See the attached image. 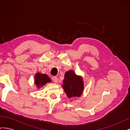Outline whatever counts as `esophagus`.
<instances>
[{
    "instance_id": "34e87169",
    "label": "esophagus",
    "mask_w": 130,
    "mask_h": 130,
    "mask_svg": "<svg viewBox=\"0 0 130 130\" xmlns=\"http://www.w3.org/2000/svg\"><path fill=\"white\" fill-rule=\"evenodd\" d=\"M52 80H53V81H54V82L55 84H57V82H58V78L56 77V76H54V77H53V78H52Z\"/></svg>"
}]
</instances>
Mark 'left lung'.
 <instances>
[{"mask_svg": "<svg viewBox=\"0 0 130 130\" xmlns=\"http://www.w3.org/2000/svg\"><path fill=\"white\" fill-rule=\"evenodd\" d=\"M62 87L68 98L80 97L84 89L83 78L77 75L73 70H69L64 74Z\"/></svg>", "mask_w": 130, "mask_h": 130, "instance_id": "8db88e82", "label": "left lung"}]
</instances>
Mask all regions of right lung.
I'll list each match as a JSON object with an SVG mask.
<instances>
[{
    "label": "right lung",
    "mask_w": 130,
    "mask_h": 130,
    "mask_svg": "<svg viewBox=\"0 0 130 130\" xmlns=\"http://www.w3.org/2000/svg\"><path fill=\"white\" fill-rule=\"evenodd\" d=\"M51 82V78L45 74L37 73L35 74L34 84L36 85V87L39 89L43 87L48 82Z\"/></svg>",
    "instance_id": "right-lung-1"
}]
</instances>
